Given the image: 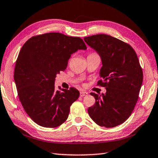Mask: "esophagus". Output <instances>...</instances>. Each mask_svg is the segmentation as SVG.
Masks as SVG:
<instances>
[{"label":"esophagus","mask_w":158,"mask_h":158,"mask_svg":"<svg viewBox=\"0 0 158 158\" xmlns=\"http://www.w3.org/2000/svg\"><path fill=\"white\" fill-rule=\"evenodd\" d=\"M88 94V92H80V97H83L84 96H87Z\"/></svg>","instance_id":"34e87169"}]
</instances>
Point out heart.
Instances as JSON below:
<instances>
[{
    "instance_id": "obj_1",
    "label": "heart",
    "mask_w": 158,
    "mask_h": 158,
    "mask_svg": "<svg viewBox=\"0 0 158 158\" xmlns=\"http://www.w3.org/2000/svg\"><path fill=\"white\" fill-rule=\"evenodd\" d=\"M89 55H97V54L96 53H94V52H92V53H91V54H89Z\"/></svg>"
}]
</instances>
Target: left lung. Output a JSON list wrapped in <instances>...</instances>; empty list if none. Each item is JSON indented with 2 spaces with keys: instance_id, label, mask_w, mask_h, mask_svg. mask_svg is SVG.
<instances>
[{
  "instance_id": "1",
  "label": "left lung",
  "mask_w": 158,
  "mask_h": 158,
  "mask_svg": "<svg viewBox=\"0 0 158 158\" xmlns=\"http://www.w3.org/2000/svg\"><path fill=\"white\" fill-rule=\"evenodd\" d=\"M86 44L100 55L102 79L97 85L106 88L101 96L91 92L94 106L88 110L98 125L114 127L127 120L136 104L143 73L136 53L127 43L106 34L84 38Z\"/></svg>"
}]
</instances>
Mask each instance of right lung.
I'll list each match as a JSON object with an SVG mask.
<instances>
[{"label":"right lung","mask_w":158,"mask_h":158,"mask_svg":"<svg viewBox=\"0 0 158 158\" xmlns=\"http://www.w3.org/2000/svg\"><path fill=\"white\" fill-rule=\"evenodd\" d=\"M80 49H87L81 38L60 33L33 36L22 47L14 81L22 106L38 125L55 128L67 120L79 92L74 88L57 90L55 80L66 70L71 55Z\"/></svg>","instance_id":"1"}]
</instances>
